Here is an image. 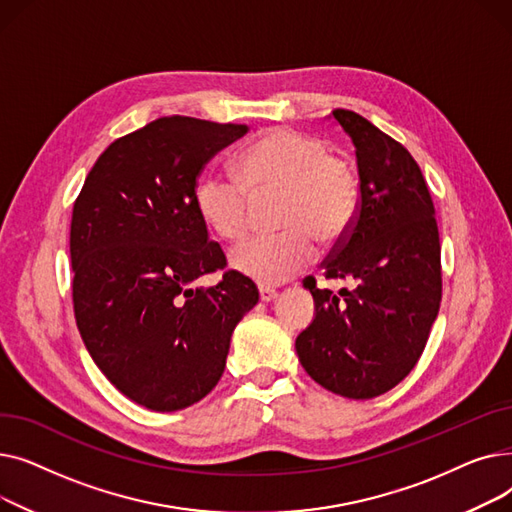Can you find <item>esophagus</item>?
I'll return each instance as SVG.
<instances>
[{"label": "esophagus", "instance_id": "1", "mask_svg": "<svg viewBox=\"0 0 512 512\" xmlns=\"http://www.w3.org/2000/svg\"><path fill=\"white\" fill-rule=\"evenodd\" d=\"M259 299L261 303H270L276 299V290L270 286H259Z\"/></svg>", "mask_w": 512, "mask_h": 512}]
</instances>
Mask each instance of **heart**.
<instances>
[{
  "instance_id": "heart-1",
  "label": "heart",
  "mask_w": 512,
  "mask_h": 512,
  "mask_svg": "<svg viewBox=\"0 0 512 512\" xmlns=\"http://www.w3.org/2000/svg\"><path fill=\"white\" fill-rule=\"evenodd\" d=\"M234 182L203 176L193 205L201 224L224 240L245 238L253 203L278 197L274 224L282 232L242 242L230 265L259 284H280L313 259L315 242L336 245L359 213V176L328 145L292 128L259 134L234 159Z\"/></svg>"
}]
</instances>
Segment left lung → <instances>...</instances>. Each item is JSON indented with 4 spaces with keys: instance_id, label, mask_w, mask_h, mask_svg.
Returning <instances> with one entry per match:
<instances>
[{
    "instance_id": "left-lung-1",
    "label": "left lung",
    "mask_w": 512,
    "mask_h": 512,
    "mask_svg": "<svg viewBox=\"0 0 512 512\" xmlns=\"http://www.w3.org/2000/svg\"><path fill=\"white\" fill-rule=\"evenodd\" d=\"M359 168V213L324 261L334 294L303 280L315 317L294 342L305 371L326 390L375 398L417 365L442 301L440 234L427 184L411 153L351 110H334Z\"/></svg>"
}]
</instances>
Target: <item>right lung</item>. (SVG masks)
<instances>
[{"label":"right lung","mask_w":512,"mask_h":512,"mask_svg":"<svg viewBox=\"0 0 512 512\" xmlns=\"http://www.w3.org/2000/svg\"><path fill=\"white\" fill-rule=\"evenodd\" d=\"M247 124L188 116L149 122L107 147L91 168L70 224L72 303L95 365L126 398L170 413L220 382L230 338L259 292L226 267L193 205L207 161Z\"/></svg>","instance_id":"1"}]
</instances>
